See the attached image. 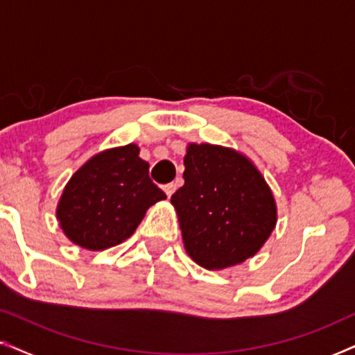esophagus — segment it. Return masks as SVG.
Segmentation results:
<instances>
[{"label":"esophagus","mask_w":355,"mask_h":355,"mask_svg":"<svg viewBox=\"0 0 355 355\" xmlns=\"http://www.w3.org/2000/svg\"><path fill=\"white\" fill-rule=\"evenodd\" d=\"M176 184H174V182H171V184H166V186H164L163 187V191H164V193H166V196L168 197H171L173 196V193H174V191H176Z\"/></svg>","instance_id":"1"}]
</instances>
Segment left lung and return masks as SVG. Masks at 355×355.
Here are the masks:
<instances>
[{
    "instance_id": "1",
    "label": "left lung",
    "mask_w": 355,
    "mask_h": 355,
    "mask_svg": "<svg viewBox=\"0 0 355 355\" xmlns=\"http://www.w3.org/2000/svg\"><path fill=\"white\" fill-rule=\"evenodd\" d=\"M184 166L171 203L189 257L207 270L254 257L278 221L273 192L255 164L234 148L189 144Z\"/></svg>"
}]
</instances>
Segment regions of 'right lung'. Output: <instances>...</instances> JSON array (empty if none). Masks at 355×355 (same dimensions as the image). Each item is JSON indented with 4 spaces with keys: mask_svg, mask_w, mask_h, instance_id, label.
<instances>
[{
    "mask_svg": "<svg viewBox=\"0 0 355 355\" xmlns=\"http://www.w3.org/2000/svg\"><path fill=\"white\" fill-rule=\"evenodd\" d=\"M135 144L96 153L72 174L56 220L72 244L105 250L129 239L145 213L166 196L148 178Z\"/></svg>",
    "mask_w": 355,
    "mask_h": 355,
    "instance_id": "right-lung-1",
    "label": "right lung"
}]
</instances>
